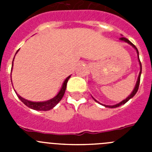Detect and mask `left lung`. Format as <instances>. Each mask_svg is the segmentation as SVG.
<instances>
[{
	"instance_id": "obj_1",
	"label": "left lung",
	"mask_w": 152,
	"mask_h": 152,
	"mask_svg": "<svg viewBox=\"0 0 152 152\" xmlns=\"http://www.w3.org/2000/svg\"><path fill=\"white\" fill-rule=\"evenodd\" d=\"M119 39L121 40V41L123 42H127L128 44H129L130 45H132V46L133 47L134 49H135V51H136L137 52V56H138V59H139V65H140V72H139V77H138V79H137V81H136V84H135V88H134L133 91H132V92L130 94L129 96H128L125 99V100H123V101L121 102H119V103H116V104H115V105H105V104H102V103H100V102H98L97 100H96V99H94V98L93 97V99L95 100L96 102H97L98 103H100V104H101V105H103V107H108V108H116V107H120V106L123 105V104H125V103H126V102H128L129 100H130V99H132V98L135 95V94L137 93V91H138V90H139V83H140V77H141V74H142V64H141L140 62V59H139V51H138V49H137L136 47L135 46V45H133V44L131 42L129 41V39H127L126 38H124V37H122V38H120Z\"/></svg>"
}]
</instances>
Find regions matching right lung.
Here are the masks:
<instances>
[{
  "mask_svg": "<svg viewBox=\"0 0 152 152\" xmlns=\"http://www.w3.org/2000/svg\"><path fill=\"white\" fill-rule=\"evenodd\" d=\"M19 50L17 51L16 52V54H17V52H18ZM15 54V56H16ZM13 59H14V58H13ZM13 63L12 62V69H13ZM71 77V75H69L68 77H67L64 81L63 82L62 86H61V89H60L59 92L58 93V94L56 95L55 97L52 98L50 100H46V101H42V102H33V101H30V100H26V99H24L23 98L22 96H20L19 94H17V93L16 92L17 94V96L19 97V99L23 102V103L26 106V107H29V108L33 109V110H39V111H47L51 109L54 108L56 105H57L58 103H59L60 100L62 99L63 96L64 94V92H65V90H66V87H67V83H68V79ZM13 85V84H12Z\"/></svg>",
  "mask_w": 152,
  "mask_h": 152,
  "instance_id": "add662e5",
  "label": "right lung"
}]
</instances>
